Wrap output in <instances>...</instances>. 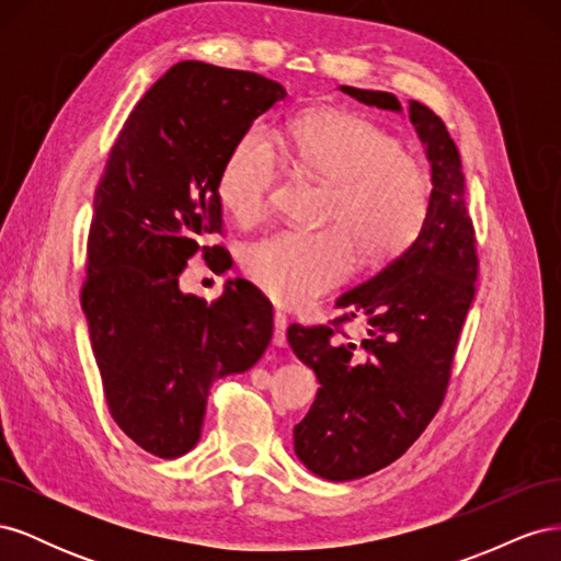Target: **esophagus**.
I'll return each mask as SVG.
<instances>
[{"label":"esophagus","instance_id":"esophagus-1","mask_svg":"<svg viewBox=\"0 0 561 561\" xmlns=\"http://www.w3.org/2000/svg\"><path fill=\"white\" fill-rule=\"evenodd\" d=\"M285 330H287V316L283 311H276L274 313V344L276 346H285L287 344Z\"/></svg>","mask_w":561,"mask_h":561}]
</instances>
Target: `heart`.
Returning a JSON list of instances; mask_svg holds the SVG:
<instances>
[{
	"label": "heart",
	"instance_id": "obj_1",
	"mask_svg": "<svg viewBox=\"0 0 561 561\" xmlns=\"http://www.w3.org/2000/svg\"><path fill=\"white\" fill-rule=\"evenodd\" d=\"M280 149L295 171L328 182L320 229H280L243 252L248 278L285 307H301L342 283L355 264L379 266L410 248L431 208V178L393 133L353 112L318 110L285 128ZM280 163L264 130L229 147L217 196L243 225L271 208Z\"/></svg>",
	"mask_w": 561,
	"mask_h": 561
}]
</instances>
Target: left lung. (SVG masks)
Instances as JSON below:
<instances>
[{
	"instance_id": "8db88e82",
	"label": "left lung",
	"mask_w": 561,
	"mask_h": 561,
	"mask_svg": "<svg viewBox=\"0 0 561 561\" xmlns=\"http://www.w3.org/2000/svg\"><path fill=\"white\" fill-rule=\"evenodd\" d=\"M365 105L400 112L393 93L342 87ZM426 145L433 192L416 241L377 276L336 299L330 325H290L297 358L320 381L309 414L295 426L299 461L318 478L358 480L393 463L426 431L451 379L478 280V241L466 208L461 154L431 107L410 100ZM363 317L368 334L353 343L346 321Z\"/></svg>"
}]
</instances>
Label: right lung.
<instances>
[{
    "label": "right lung",
    "mask_w": 561,
    "mask_h": 561,
    "mask_svg": "<svg viewBox=\"0 0 561 561\" xmlns=\"http://www.w3.org/2000/svg\"><path fill=\"white\" fill-rule=\"evenodd\" d=\"M283 98L274 79L182 60L133 107L95 186L81 309L112 419L159 458L198 443L215 379L243 375L274 334L252 283L208 304L180 293V274L196 252L225 260L203 245L222 233L219 168Z\"/></svg>",
    "instance_id": "right-lung-1"
}]
</instances>
